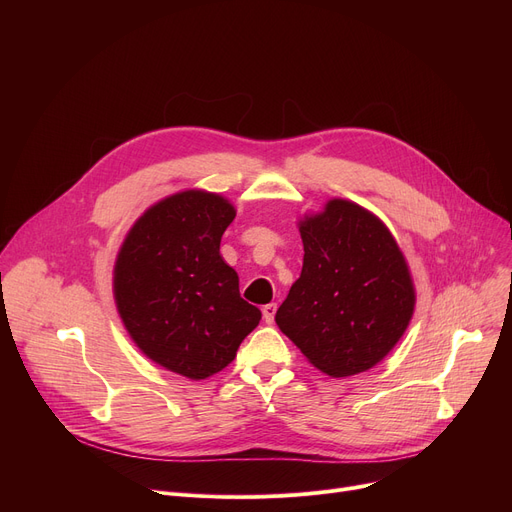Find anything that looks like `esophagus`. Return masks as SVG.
<instances>
[{"label":"esophagus","mask_w":512,"mask_h":512,"mask_svg":"<svg viewBox=\"0 0 512 512\" xmlns=\"http://www.w3.org/2000/svg\"><path fill=\"white\" fill-rule=\"evenodd\" d=\"M261 313H263V319H265V324H274V317H276V303H270V305H263Z\"/></svg>","instance_id":"1"}]
</instances>
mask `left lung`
<instances>
[{
  "label": "left lung",
  "mask_w": 512,
  "mask_h": 512,
  "mask_svg": "<svg viewBox=\"0 0 512 512\" xmlns=\"http://www.w3.org/2000/svg\"><path fill=\"white\" fill-rule=\"evenodd\" d=\"M303 272L278 328L332 378L378 365L407 332L417 292L388 226L355 201L330 199L299 220Z\"/></svg>",
  "instance_id": "1"
}]
</instances>
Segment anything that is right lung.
Segmentation results:
<instances>
[{
	"mask_svg": "<svg viewBox=\"0 0 512 512\" xmlns=\"http://www.w3.org/2000/svg\"><path fill=\"white\" fill-rule=\"evenodd\" d=\"M234 215L224 195L186 188L145 209L116 255L114 301L128 336L188 380L228 367L261 319L220 255Z\"/></svg>",
	"mask_w": 512,
	"mask_h": 512,
	"instance_id": "add662e5",
	"label": "right lung"
}]
</instances>
